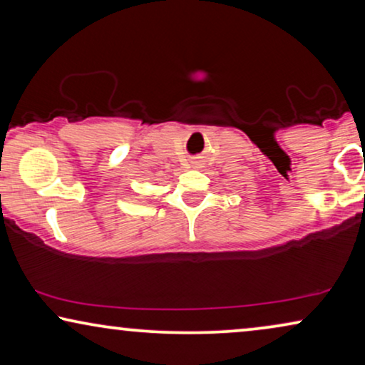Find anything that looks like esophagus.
Wrapping results in <instances>:
<instances>
[{
    "mask_svg": "<svg viewBox=\"0 0 365 365\" xmlns=\"http://www.w3.org/2000/svg\"><path fill=\"white\" fill-rule=\"evenodd\" d=\"M192 165H193V167H202V163H200L198 160H193Z\"/></svg>",
    "mask_w": 365,
    "mask_h": 365,
    "instance_id": "1",
    "label": "esophagus"
}]
</instances>
